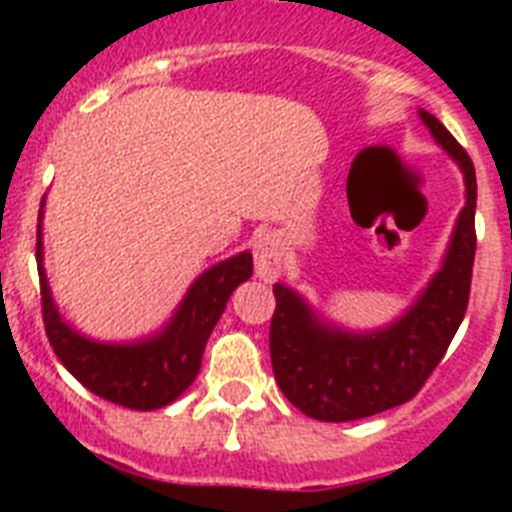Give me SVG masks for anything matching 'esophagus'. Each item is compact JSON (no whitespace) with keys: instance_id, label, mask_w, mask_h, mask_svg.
I'll return each mask as SVG.
<instances>
[{"instance_id":"obj_1","label":"esophagus","mask_w":512,"mask_h":512,"mask_svg":"<svg viewBox=\"0 0 512 512\" xmlns=\"http://www.w3.org/2000/svg\"><path fill=\"white\" fill-rule=\"evenodd\" d=\"M253 264H256V277L264 282H274L282 274L284 251L277 235L266 233L253 243Z\"/></svg>"}]
</instances>
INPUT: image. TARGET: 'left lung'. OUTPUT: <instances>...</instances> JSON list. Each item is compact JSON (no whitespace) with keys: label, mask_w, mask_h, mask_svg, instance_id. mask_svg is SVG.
I'll return each instance as SVG.
<instances>
[{"label":"left lung","mask_w":512,"mask_h":512,"mask_svg":"<svg viewBox=\"0 0 512 512\" xmlns=\"http://www.w3.org/2000/svg\"><path fill=\"white\" fill-rule=\"evenodd\" d=\"M420 120L459 164L467 205L459 212L443 266L413 307L384 328L351 333L323 323L295 289L274 284L277 310L269 328L274 377L284 397L315 420L346 423L413 400L441 364L467 312L477 251V176L467 151L431 112L420 110Z\"/></svg>","instance_id":"1"}]
</instances>
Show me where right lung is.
<instances>
[{"mask_svg": "<svg viewBox=\"0 0 512 512\" xmlns=\"http://www.w3.org/2000/svg\"><path fill=\"white\" fill-rule=\"evenodd\" d=\"M43 202H40V217H43ZM35 259L40 274L45 336L61 364L89 392L130 410L164 408L187 390L200 372L202 351L212 328L223 315L225 302L233 295V289L253 274V259L248 251L220 261L194 279L174 318L156 336L133 343H99L76 333L61 318L53 302L43 269L40 223Z\"/></svg>", "mask_w": 512, "mask_h": 512, "instance_id": "add662e5", "label": "right lung"}]
</instances>
